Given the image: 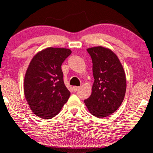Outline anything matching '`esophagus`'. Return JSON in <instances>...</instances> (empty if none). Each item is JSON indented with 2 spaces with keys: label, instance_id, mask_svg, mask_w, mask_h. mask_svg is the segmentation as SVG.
<instances>
[{
  "label": "esophagus",
  "instance_id": "obj_1",
  "mask_svg": "<svg viewBox=\"0 0 153 153\" xmlns=\"http://www.w3.org/2000/svg\"><path fill=\"white\" fill-rule=\"evenodd\" d=\"M79 89V87H77V86H74L73 87V90H74V91H77V90H78V89Z\"/></svg>",
  "mask_w": 153,
  "mask_h": 153
}]
</instances>
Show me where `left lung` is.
Returning a JSON list of instances; mask_svg holds the SVG:
<instances>
[{
    "instance_id": "left-lung-1",
    "label": "left lung",
    "mask_w": 153,
    "mask_h": 153,
    "mask_svg": "<svg viewBox=\"0 0 153 153\" xmlns=\"http://www.w3.org/2000/svg\"><path fill=\"white\" fill-rule=\"evenodd\" d=\"M93 63L91 95L84 100L91 114L99 118L111 115L121 105L126 92L125 74L118 57L102 46L87 49Z\"/></svg>"
}]
</instances>
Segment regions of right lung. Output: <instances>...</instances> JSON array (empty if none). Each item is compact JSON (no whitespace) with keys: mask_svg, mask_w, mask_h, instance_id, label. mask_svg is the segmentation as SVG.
Segmentation results:
<instances>
[{"mask_svg":"<svg viewBox=\"0 0 153 153\" xmlns=\"http://www.w3.org/2000/svg\"><path fill=\"white\" fill-rule=\"evenodd\" d=\"M71 53L70 49L48 48L38 52L30 63L24 91L30 108L39 117H55L70 97L61 66Z\"/></svg>","mask_w":153,"mask_h":153,"instance_id":"1","label":"right lung"}]
</instances>
